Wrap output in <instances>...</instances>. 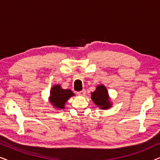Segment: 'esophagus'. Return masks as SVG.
I'll use <instances>...</instances> for the list:
<instances>
[{
	"mask_svg": "<svg viewBox=\"0 0 160 160\" xmlns=\"http://www.w3.org/2000/svg\"><path fill=\"white\" fill-rule=\"evenodd\" d=\"M85 93H86V90H85V89H83V90L77 92L78 95H80V96H84L85 95Z\"/></svg>",
	"mask_w": 160,
	"mask_h": 160,
	"instance_id": "obj_1",
	"label": "esophagus"
}]
</instances>
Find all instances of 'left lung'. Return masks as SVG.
<instances>
[{"instance_id": "1", "label": "left lung", "mask_w": 160, "mask_h": 160, "mask_svg": "<svg viewBox=\"0 0 160 160\" xmlns=\"http://www.w3.org/2000/svg\"><path fill=\"white\" fill-rule=\"evenodd\" d=\"M91 98L100 109L106 110L111 107V102L109 99V96L106 87L104 85H98L96 89L91 93Z\"/></svg>"}]
</instances>
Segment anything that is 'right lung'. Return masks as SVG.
Instances as JSON below:
<instances>
[{"instance_id":"obj_1","label":"right lung","mask_w":160,"mask_h":160,"mask_svg":"<svg viewBox=\"0 0 160 160\" xmlns=\"http://www.w3.org/2000/svg\"><path fill=\"white\" fill-rule=\"evenodd\" d=\"M74 93L71 89H64L60 84L52 87L50 92L49 102L58 109L65 108V104L67 100L74 96Z\"/></svg>"}]
</instances>
